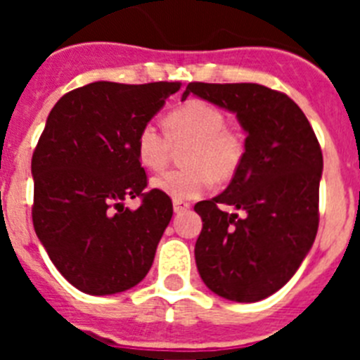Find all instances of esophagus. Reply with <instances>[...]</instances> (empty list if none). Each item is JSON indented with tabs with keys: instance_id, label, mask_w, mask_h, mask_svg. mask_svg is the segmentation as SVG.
Instances as JSON below:
<instances>
[{
	"instance_id": "esophagus-1",
	"label": "esophagus",
	"mask_w": 360,
	"mask_h": 360,
	"mask_svg": "<svg viewBox=\"0 0 360 360\" xmlns=\"http://www.w3.org/2000/svg\"><path fill=\"white\" fill-rule=\"evenodd\" d=\"M187 209H191L189 202H180V200H174L173 202V211L176 212V214H180V212H186Z\"/></svg>"
}]
</instances>
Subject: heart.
I'll return each mask as SVG.
<instances>
[{"instance_id": "b5f03b06", "label": "heart", "mask_w": 360, "mask_h": 360, "mask_svg": "<svg viewBox=\"0 0 360 360\" xmlns=\"http://www.w3.org/2000/svg\"><path fill=\"white\" fill-rule=\"evenodd\" d=\"M184 169L153 178L151 187L173 200H193L211 182H229L240 169L245 144L240 133L227 128L218 108L203 101H187L171 111L167 133L146 122L136 135V157L146 169L160 171L169 164L174 148H182Z\"/></svg>"}]
</instances>
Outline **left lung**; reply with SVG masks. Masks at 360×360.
I'll return each mask as SVG.
<instances>
[{"instance_id": "obj_1", "label": "left lung", "mask_w": 360, "mask_h": 360, "mask_svg": "<svg viewBox=\"0 0 360 360\" xmlns=\"http://www.w3.org/2000/svg\"><path fill=\"white\" fill-rule=\"evenodd\" d=\"M189 95L234 113L245 155L221 195L195 205L202 232L195 245L200 278L236 303H256L290 281L310 252L319 225L323 153L301 108L254 82H189ZM232 205L244 214L229 215Z\"/></svg>"}]
</instances>
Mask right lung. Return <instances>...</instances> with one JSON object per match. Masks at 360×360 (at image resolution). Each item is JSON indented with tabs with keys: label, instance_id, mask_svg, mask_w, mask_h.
I'll return each instance as SVG.
<instances>
[{
	"label": "right lung",
	"instance_id": "add662e5",
	"mask_svg": "<svg viewBox=\"0 0 360 360\" xmlns=\"http://www.w3.org/2000/svg\"><path fill=\"white\" fill-rule=\"evenodd\" d=\"M180 82L97 81L63 95L32 157L34 229L56 269L77 290L111 295L149 272L173 203L148 186L136 135ZM143 196L131 212L126 198Z\"/></svg>",
	"mask_w": 360,
	"mask_h": 360
}]
</instances>
